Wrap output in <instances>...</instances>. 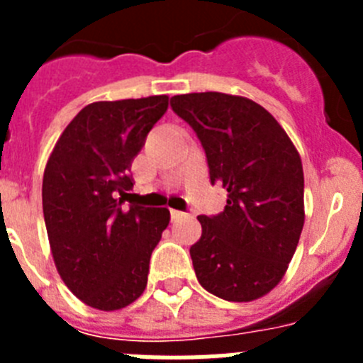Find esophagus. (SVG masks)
<instances>
[{
	"mask_svg": "<svg viewBox=\"0 0 363 363\" xmlns=\"http://www.w3.org/2000/svg\"><path fill=\"white\" fill-rule=\"evenodd\" d=\"M182 216H184V213H182V211H176V209L171 211V218H172V220H178V218H182Z\"/></svg>",
	"mask_w": 363,
	"mask_h": 363,
	"instance_id": "esophagus-1",
	"label": "esophagus"
}]
</instances>
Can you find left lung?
Returning a JSON list of instances; mask_svg holds the SVG:
<instances>
[{
  "mask_svg": "<svg viewBox=\"0 0 363 363\" xmlns=\"http://www.w3.org/2000/svg\"><path fill=\"white\" fill-rule=\"evenodd\" d=\"M172 111L196 133L211 184L227 189L223 213L198 216L191 247L205 291L227 301L264 296L284 278L303 229V169L298 150L262 105L242 96H172Z\"/></svg>",
  "mask_w": 363,
  "mask_h": 363,
  "instance_id": "1",
  "label": "left lung"
}]
</instances>
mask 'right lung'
I'll return each instance as SVG.
<instances>
[{
  "instance_id": "add662e5",
  "label": "right lung",
  "mask_w": 363,
  "mask_h": 363,
  "mask_svg": "<svg viewBox=\"0 0 363 363\" xmlns=\"http://www.w3.org/2000/svg\"><path fill=\"white\" fill-rule=\"evenodd\" d=\"M167 107V96L86 105L45 167L41 196L54 264L94 309L127 307L147 287L150 255L171 213L123 201L134 185L130 165Z\"/></svg>"
}]
</instances>
